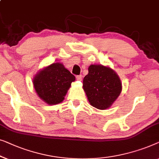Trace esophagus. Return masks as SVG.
I'll list each match as a JSON object with an SVG mask.
<instances>
[{
	"label": "esophagus",
	"instance_id": "esophagus-1",
	"mask_svg": "<svg viewBox=\"0 0 159 159\" xmlns=\"http://www.w3.org/2000/svg\"><path fill=\"white\" fill-rule=\"evenodd\" d=\"M76 80H82V75H77V76H76Z\"/></svg>",
	"mask_w": 159,
	"mask_h": 159
}]
</instances>
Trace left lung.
<instances>
[{
  "label": "left lung",
  "instance_id": "left-lung-1",
  "mask_svg": "<svg viewBox=\"0 0 159 159\" xmlns=\"http://www.w3.org/2000/svg\"><path fill=\"white\" fill-rule=\"evenodd\" d=\"M83 88L93 107L106 109L122 91V84L115 71L102 65H91L83 80Z\"/></svg>",
  "mask_w": 159,
  "mask_h": 159
}]
</instances>
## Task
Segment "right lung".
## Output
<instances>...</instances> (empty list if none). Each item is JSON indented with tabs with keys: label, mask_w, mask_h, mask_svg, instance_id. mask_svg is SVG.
<instances>
[{
	"label": "right lung",
	"mask_w": 159,
	"mask_h": 159,
	"mask_svg": "<svg viewBox=\"0 0 159 159\" xmlns=\"http://www.w3.org/2000/svg\"><path fill=\"white\" fill-rule=\"evenodd\" d=\"M75 78L60 62L50 65L38 72L33 80L39 98L50 105L57 104L65 99Z\"/></svg>",
	"instance_id": "add662e5"
}]
</instances>
